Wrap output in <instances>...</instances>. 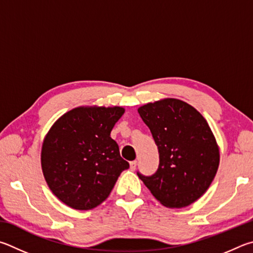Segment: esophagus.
Listing matches in <instances>:
<instances>
[{"mask_svg":"<svg viewBox=\"0 0 253 253\" xmlns=\"http://www.w3.org/2000/svg\"><path fill=\"white\" fill-rule=\"evenodd\" d=\"M135 168H136V161H131V162H130V169H131L132 171H134Z\"/></svg>","mask_w":253,"mask_h":253,"instance_id":"34e87169","label":"esophagus"}]
</instances>
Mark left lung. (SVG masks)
I'll return each mask as SVG.
<instances>
[{"label": "left lung", "instance_id": "8db88e82", "mask_svg": "<svg viewBox=\"0 0 253 253\" xmlns=\"http://www.w3.org/2000/svg\"><path fill=\"white\" fill-rule=\"evenodd\" d=\"M159 149L156 173L138 172L152 196L170 209L184 208L207 192L220 163L219 145L203 115L187 102L167 97L138 109Z\"/></svg>", "mask_w": 253, "mask_h": 253}]
</instances>
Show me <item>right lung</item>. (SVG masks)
<instances>
[{"mask_svg": "<svg viewBox=\"0 0 253 253\" xmlns=\"http://www.w3.org/2000/svg\"><path fill=\"white\" fill-rule=\"evenodd\" d=\"M122 106H78L50 127L42 143L41 167L52 193L75 210L101 205L129 163L111 138Z\"/></svg>", "mask_w": 253, "mask_h": 253, "instance_id": "right-lung-1", "label": "right lung"}]
</instances>
